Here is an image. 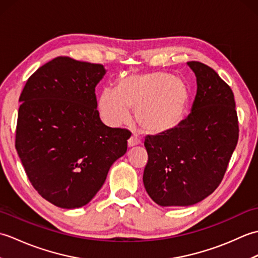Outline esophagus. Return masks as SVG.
<instances>
[{
  "label": "esophagus",
  "instance_id": "1",
  "mask_svg": "<svg viewBox=\"0 0 258 258\" xmlns=\"http://www.w3.org/2000/svg\"><path fill=\"white\" fill-rule=\"evenodd\" d=\"M140 144H141V140L138 138V136H135V135L131 136V138L128 139V141H127L128 147H133V146L140 145Z\"/></svg>",
  "mask_w": 258,
  "mask_h": 258
}]
</instances>
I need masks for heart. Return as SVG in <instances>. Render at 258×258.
Masks as SVG:
<instances>
[{
    "label": "heart",
    "instance_id": "obj_1",
    "mask_svg": "<svg viewBox=\"0 0 258 258\" xmlns=\"http://www.w3.org/2000/svg\"><path fill=\"white\" fill-rule=\"evenodd\" d=\"M189 104V91L182 80L167 72L135 73L119 80L118 87L101 93L98 109L111 126L126 124L131 111L144 132L160 135L182 122Z\"/></svg>",
    "mask_w": 258,
    "mask_h": 258
}]
</instances>
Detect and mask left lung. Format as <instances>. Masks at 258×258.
<instances>
[{"mask_svg":"<svg viewBox=\"0 0 258 258\" xmlns=\"http://www.w3.org/2000/svg\"><path fill=\"white\" fill-rule=\"evenodd\" d=\"M187 65L197 92L187 117L171 132L147 135L149 161L143 183L161 206H189L221 184L238 141L234 94L215 71L201 62Z\"/></svg>","mask_w":258,"mask_h":258,"instance_id":"obj_1","label":"left lung"}]
</instances>
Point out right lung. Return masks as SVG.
Returning a JSON list of instances; mask_svg holds the SVG:
<instances>
[{
	"instance_id": "1",
	"label": "right lung",
	"mask_w": 258,
	"mask_h": 258,
	"mask_svg": "<svg viewBox=\"0 0 258 258\" xmlns=\"http://www.w3.org/2000/svg\"><path fill=\"white\" fill-rule=\"evenodd\" d=\"M105 73L102 64L58 56L30 76L20 96L15 149L33 187L57 207L86 205L127 151L130 131L108 127L96 109Z\"/></svg>"
}]
</instances>
